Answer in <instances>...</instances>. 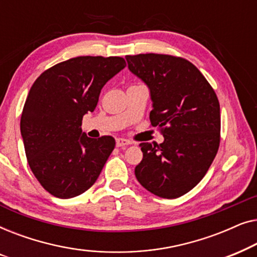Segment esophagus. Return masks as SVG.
Here are the masks:
<instances>
[{
	"mask_svg": "<svg viewBox=\"0 0 257 257\" xmlns=\"http://www.w3.org/2000/svg\"><path fill=\"white\" fill-rule=\"evenodd\" d=\"M132 142H130L127 139H124V138H117L115 139V145L117 147H122V146H128L131 145Z\"/></svg>",
	"mask_w": 257,
	"mask_h": 257,
	"instance_id": "34e87169",
	"label": "esophagus"
}]
</instances>
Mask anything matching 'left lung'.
<instances>
[{
    "instance_id": "8db88e82",
    "label": "left lung",
    "mask_w": 257,
    "mask_h": 257,
    "mask_svg": "<svg viewBox=\"0 0 257 257\" xmlns=\"http://www.w3.org/2000/svg\"><path fill=\"white\" fill-rule=\"evenodd\" d=\"M128 69L149 86L151 125L164 142L142 143L137 180L147 191L177 199L201 181L220 145V104L195 65L171 55L126 56Z\"/></svg>"
}]
</instances>
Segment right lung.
Segmentation results:
<instances>
[{"instance_id": "right-lung-1", "label": "right lung", "mask_w": 257, "mask_h": 257, "mask_svg": "<svg viewBox=\"0 0 257 257\" xmlns=\"http://www.w3.org/2000/svg\"><path fill=\"white\" fill-rule=\"evenodd\" d=\"M126 66L121 57L80 56L45 70L31 86L21 117L28 164L45 191L59 199L83 194L99 177L115 140L89 138L83 115L103 86Z\"/></svg>"}]
</instances>
